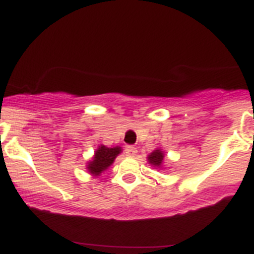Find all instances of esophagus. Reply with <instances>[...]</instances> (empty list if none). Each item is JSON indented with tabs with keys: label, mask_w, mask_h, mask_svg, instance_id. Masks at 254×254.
<instances>
[{
	"label": "esophagus",
	"mask_w": 254,
	"mask_h": 254,
	"mask_svg": "<svg viewBox=\"0 0 254 254\" xmlns=\"http://www.w3.org/2000/svg\"><path fill=\"white\" fill-rule=\"evenodd\" d=\"M125 153L129 157H134L136 154V148L134 145H127V147H125Z\"/></svg>",
	"instance_id": "34e87169"
}]
</instances>
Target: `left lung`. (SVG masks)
<instances>
[{"mask_svg": "<svg viewBox=\"0 0 254 254\" xmlns=\"http://www.w3.org/2000/svg\"><path fill=\"white\" fill-rule=\"evenodd\" d=\"M148 161H149V163H152L153 166H161L162 161H163V153L159 149L154 150V152L148 157Z\"/></svg>", "mask_w": 254, "mask_h": 254, "instance_id": "obj_1", "label": "left lung"}]
</instances>
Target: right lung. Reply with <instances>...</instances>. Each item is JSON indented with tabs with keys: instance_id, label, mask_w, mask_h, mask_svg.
Instances as JSON below:
<instances>
[{
	"instance_id": "1",
	"label": "right lung",
	"mask_w": 254,
	"mask_h": 254,
	"mask_svg": "<svg viewBox=\"0 0 254 254\" xmlns=\"http://www.w3.org/2000/svg\"><path fill=\"white\" fill-rule=\"evenodd\" d=\"M119 153H120V148H106L102 145V147L96 150L95 157H93V159L87 167L88 171L93 175H99L113 163Z\"/></svg>"
}]
</instances>
